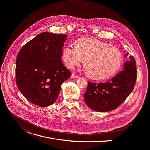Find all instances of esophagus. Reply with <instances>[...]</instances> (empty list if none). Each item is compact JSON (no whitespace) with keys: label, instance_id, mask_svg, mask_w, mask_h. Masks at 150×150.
Returning a JSON list of instances; mask_svg holds the SVG:
<instances>
[{"label":"esophagus","instance_id":"1","mask_svg":"<svg viewBox=\"0 0 150 150\" xmlns=\"http://www.w3.org/2000/svg\"><path fill=\"white\" fill-rule=\"evenodd\" d=\"M71 78H73V79H75V78H78L79 76L76 75H75V74H72V75H71Z\"/></svg>","mask_w":150,"mask_h":150}]
</instances>
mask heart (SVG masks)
Listing matches in <instances>:
<instances>
[{
	"mask_svg": "<svg viewBox=\"0 0 150 150\" xmlns=\"http://www.w3.org/2000/svg\"><path fill=\"white\" fill-rule=\"evenodd\" d=\"M63 58L69 69H74L84 60L83 66L87 75L97 80L105 79L115 74L122 60L121 53L117 48L91 38L78 39L75 47H65Z\"/></svg>",
	"mask_w": 150,
	"mask_h": 150,
	"instance_id": "1",
	"label": "heart"
}]
</instances>
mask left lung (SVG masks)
<instances>
[{"label":"left lung","instance_id":"obj_1","mask_svg":"<svg viewBox=\"0 0 150 150\" xmlns=\"http://www.w3.org/2000/svg\"><path fill=\"white\" fill-rule=\"evenodd\" d=\"M129 56L127 52L124 57ZM136 62L133 56L126 62L122 71L107 82H88L84 101L91 110L98 112L111 111L118 107L132 91L137 79Z\"/></svg>","mask_w":150,"mask_h":150}]
</instances>
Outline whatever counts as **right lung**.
<instances>
[{"label":"right lung","mask_w":150,"mask_h":150,"mask_svg":"<svg viewBox=\"0 0 150 150\" xmlns=\"http://www.w3.org/2000/svg\"><path fill=\"white\" fill-rule=\"evenodd\" d=\"M66 38V35L42 32L25 44L18 54L17 87L27 99L37 106L54 103L62 84L71 75L61 60Z\"/></svg>","instance_id":"add662e5"}]
</instances>
